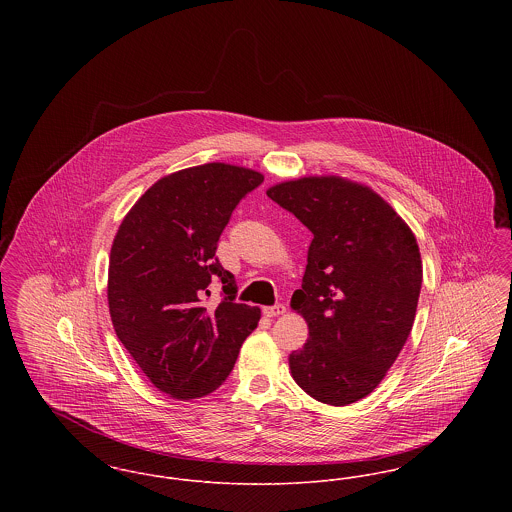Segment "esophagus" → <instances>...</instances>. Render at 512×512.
<instances>
[{
    "label": "esophagus",
    "mask_w": 512,
    "mask_h": 512,
    "mask_svg": "<svg viewBox=\"0 0 512 512\" xmlns=\"http://www.w3.org/2000/svg\"><path fill=\"white\" fill-rule=\"evenodd\" d=\"M284 313H286V307H284L282 303H278V305H274V307H263V315L268 318L280 317V315H284Z\"/></svg>",
    "instance_id": "34e87169"
}]
</instances>
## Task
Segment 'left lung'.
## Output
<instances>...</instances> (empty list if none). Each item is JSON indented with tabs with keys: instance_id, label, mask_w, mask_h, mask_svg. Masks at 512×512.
Returning <instances> with one entry per match:
<instances>
[{
	"instance_id": "1",
	"label": "left lung",
	"mask_w": 512,
	"mask_h": 512,
	"mask_svg": "<svg viewBox=\"0 0 512 512\" xmlns=\"http://www.w3.org/2000/svg\"><path fill=\"white\" fill-rule=\"evenodd\" d=\"M267 195L311 232L292 309L309 340L290 355L293 380L343 407L374 390L411 334L422 286L413 230L374 190L341 176H305Z\"/></svg>"
}]
</instances>
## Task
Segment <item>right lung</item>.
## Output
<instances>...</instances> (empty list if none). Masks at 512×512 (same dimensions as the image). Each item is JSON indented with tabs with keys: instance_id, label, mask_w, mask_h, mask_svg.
Here are the masks:
<instances>
[{
	"instance_id": "1",
	"label": "right lung",
	"mask_w": 512,
	"mask_h": 512,
	"mask_svg": "<svg viewBox=\"0 0 512 512\" xmlns=\"http://www.w3.org/2000/svg\"><path fill=\"white\" fill-rule=\"evenodd\" d=\"M263 180L226 163L172 172L134 203L113 240V328L149 382L174 399L217 390L257 328L261 309L234 301V274L215 253L232 211ZM215 279L225 295L209 308L204 297Z\"/></svg>"
}]
</instances>
